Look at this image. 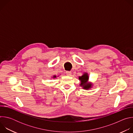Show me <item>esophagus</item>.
I'll return each mask as SVG.
<instances>
[{
  "mask_svg": "<svg viewBox=\"0 0 133 133\" xmlns=\"http://www.w3.org/2000/svg\"><path fill=\"white\" fill-rule=\"evenodd\" d=\"M66 74L68 76H70L71 74V72L70 71H66Z\"/></svg>",
  "mask_w": 133,
  "mask_h": 133,
  "instance_id": "esophagus-1",
  "label": "esophagus"
}]
</instances>
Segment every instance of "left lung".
<instances>
[{"label":"left lung","instance_id":"8db88e82","mask_svg":"<svg viewBox=\"0 0 133 133\" xmlns=\"http://www.w3.org/2000/svg\"><path fill=\"white\" fill-rule=\"evenodd\" d=\"M89 79V77L87 73H84L82 76L79 77V81L81 82L80 84V86L83 87V88L85 89H89L91 87L92 84L88 83V81Z\"/></svg>","mask_w":133,"mask_h":133}]
</instances>
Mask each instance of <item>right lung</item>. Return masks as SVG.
Listing matches in <instances>:
<instances>
[{
  "mask_svg": "<svg viewBox=\"0 0 133 133\" xmlns=\"http://www.w3.org/2000/svg\"><path fill=\"white\" fill-rule=\"evenodd\" d=\"M53 77L54 78H55L56 77V76H55H55H53V77Z\"/></svg>",
  "mask_w": 133,
  "mask_h": 133,
  "instance_id": "obj_1",
  "label": "right lung"
}]
</instances>
